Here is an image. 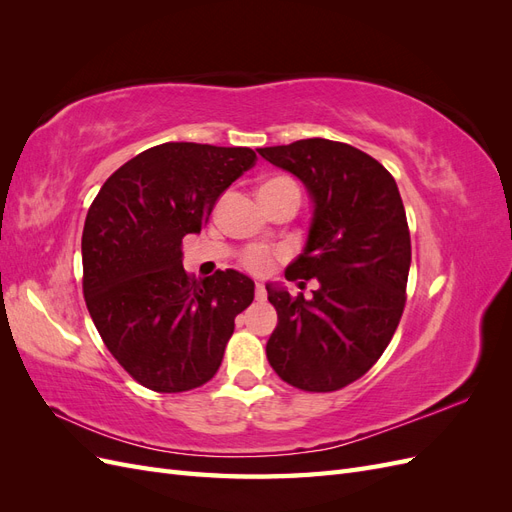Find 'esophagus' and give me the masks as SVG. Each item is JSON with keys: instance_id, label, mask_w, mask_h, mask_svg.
Wrapping results in <instances>:
<instances>
[{"instance_id": "obj_1", "label": "esophagus", "mask_w": 512, "mask_h": 512, "mask_svg": "<svg viewBox=\"0 0 512 512\" xmlns=\"http://www.w3.org/2000/svg\"><path fill=\"white\" fill-rule=\"evenodd\" d=\"M254 297H256V301H265V299H267V288L262 286V284H256V288H254Z\"/></svg>"}]
</instances>
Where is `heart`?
I'll return each mask as SVG.
<instances>
[{"instance_id":"obj_1","label":"heart","mask_w":512,"mask_h":512,"mask_svg":"<svg viewBox=\"0 0 512 512\" xmlns=\"http://www.w3.org/2000/svg\"><path fill=\"white\" fill-rule=\"evenodd\" d=\"M258 194H260L262 203H269V200L288 196V194L301 198V190H299L297 181L286 177V175H275V177H269L262 181ZM241 265H243V269H247L250 273H256V275L267 273L273 265V252L262 245L247 247V250L241 254Z\"/></svg>"}]
</instances>
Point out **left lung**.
<instances>
[{
    "mask_svg": "<svg viewBox=\"0 0 512 512\" xmlns=\"http://www.w3.org/2000/svg\"><path fill=\"white\" fill-rule=\"evenodd\" d=\"M258 153L297 175L316 203L286 280L318 288L307 301L267 286L277 312L267 359L294 389L339 391L376 365L404 314L412 258L404 203L389 170L352 145L305 138Z\"/></svg>",
    "mask_w": 512,
    "mask_h": 512,
    "instance_id": "1",
    "label": "left lung"
}]
</instances>
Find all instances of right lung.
Listing matches in <instances>:
<instances>
[{
	"instance_id": "1",
	"label": "right lung",
	"mask_w": 512,
	"mask_h": 512,
	"mask_svg": "<svg viewBox=\"0 0 512 512\" xmlns=\"http://www.w3.org/2000/svg\"><path fill=\"white\" fill-rule=\"evenodd\" d=\"M256 164L250 147L156 145L117 168L87 211L83 294L117 363L158 393L209 382L254 282L232 269L196 282L181 243L200 232L228 185Z\"/></svg>"
}]
</instances>
